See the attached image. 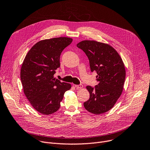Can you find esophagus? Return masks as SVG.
Here are the masks:
<instances>
[{"label": "esophagus", "instance_id": "obj_1", "mask_svg": "<svg viewBox=\"0 0 150 150\" xmlns=\"http://www.w3.org/2000/svg\"><path fill=\"white\" fill-rule=\"evenodd\" d=\"M75 87L76 89H82L83 88V86L82 84H79V85H75Z\"/></svg>", "mask_w": 150, "mask_h": 150}]
</instances>
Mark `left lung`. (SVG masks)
Returning <instances> with one entry per match:
<instances>
[{
	"instance_id": "obj_1",
	"label": "left lung",
	"mask_w": 150,
	"mask_h": 150,
	"mask_svg": "<svg viewBox=\"0 0 150 150\" xmlns=\"http://www.w3.org/2000/svg\"><path fill=\"white\" fill-rule=\"evenodd\" d=\"M87 55L91 72L96 71L98 84L86 88L89 99L84 103L88 111L94 114L105 113L112 109L120 97L126 71L119 54L109 44L85 40L76 45Z\"/></svg>"
}]
</instances>
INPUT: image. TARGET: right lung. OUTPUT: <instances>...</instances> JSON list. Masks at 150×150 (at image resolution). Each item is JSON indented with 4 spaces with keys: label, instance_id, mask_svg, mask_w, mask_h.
Masks as SVG:
<instances>
[{
    "label": "right lung",
    "instance_id": "add662e5",
    "mask_svg": "<svg viewBox=\"0 0 150 150\" xmlns=\"http://www.w3.org/2000/svg\"><path fill=\"white\" fill-rule=\"evenodd\" d=\"M72 42L67 37L44 39L28 51L21 69L23 92L30 104L39 112L49 115L57 111L66 91L71 84L53 78L60 67V55Z\"/></svg>",
    "mask_w": 150,
    "mask_h": 150
}]
</instances>
